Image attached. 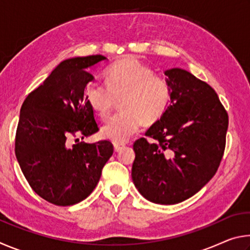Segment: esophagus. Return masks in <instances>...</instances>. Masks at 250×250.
<instances>
[{"label": "esophagus", "mask_w": 250, "mask_h": 250, "mask_svg": "<svg viewBox=\"0 0 250 250\" xmlns=\"http://www.w3.org/2000/svg\"><path fill=\"white\" fill-rule=\"evenodd\" d=\"M124 145H118V143H115V145H113V149H115V151L116 152H119L120 150H122L124 149Z\"/></svg>", "instance_id": "obj_1"}]
</instances>
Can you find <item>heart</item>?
Wrapping results in <instances>:
<instances>
[{"label":"heart","mask_w":250,"mask_h":250,"mask_svg":"<svg viewBox=\"0 0 250 250\" xmlns=\"http://www.w3.org/2000/svg\"><path fill=\"white\" fill-rule=\"evenodd\" d=\"M105 87L89 83L84 89L87 103L101 118L108 116L115 99L120 98L122 110L101 128L103 137L115 143H125L137 133L143 122L153 124L166 111L171 97L167 79L154 75L149 66L125 57L104 71Z\"/></svg>","instance_id":"obj_1"}]
</instances>
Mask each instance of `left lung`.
<instances>
[{
    "label": "left lung",
    "instance_id": "1",
    "mask_svg": "<svg viewBox=\"0 0 250 250\" xmlns=\"http://www.w3.org/2000/svg\"><path fill=\"white\" fill-rule=\"evenodd\" d=\"M170 104L134 142L133 184L155 204H177L200 191L215 175L225 150L228 115L209 84L188 70L164 71Z\"/></svg>",
    "mask_w": 250,
    "mask_h": 250
}]
</instances>
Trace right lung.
I'll return each instance as SVG.
<instances>
[{
    "label": "right lung",
    "mask_w": 250,
    "mask_h": 250,
    "mask_svg": "<svg viewBox=\"0 0 250 250\" xmlns=\"http://www.w3.org/2000/svg\"><path fill=\"white\" fill-rule=\"evenodd\" d=\"M104 61L92 55L62 62L21 108L16 159L34 192L52 204L69 206L89 196L113 153L107 140L69 145L73 135L83 139L99 130L84 89L94 80L89 69Z\"/></svg>",
    "instance_id": "add662e5"
}]
</instances>
